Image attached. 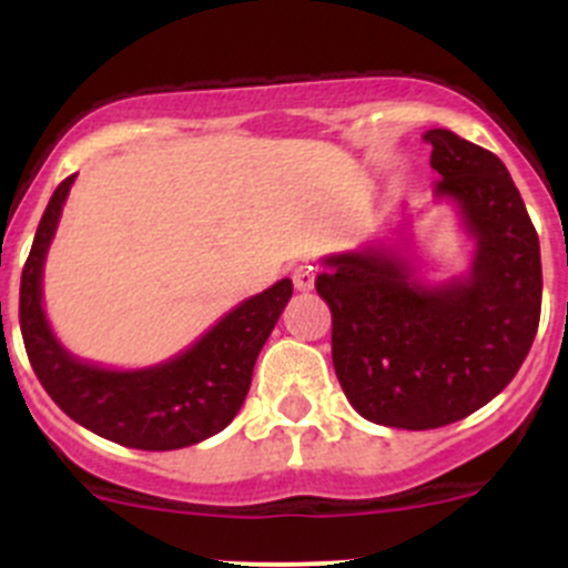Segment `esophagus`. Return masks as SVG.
I'll return each mask as SVG.
<instances>
[{
  "label": "esophagus",
  "instance_id": "obj_1",
  "mask_svg": "<svg viewBox=\"0 0 568 568\" xmlns=\"http://www.w3.org/2000/svg\"><path fill=\"white\" fill-rule=\"evenodd\" d=\"M291 280H294L296 291H311L313 283H316V268H313V266H296L294 274H291Z\"/></svg>",
  "mask_w": 568,
  "mask_h": 568
}]
</instances>
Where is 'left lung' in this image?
I'll list each match as a JSON object with an SVG mask.
<instances>
[{
  "label": "left lung",
  "instance_id": "1",
  "mask_svg": "<svg viewBox=\"0 0 568 568\" xmlns=\"http://www.w3.org/2000/svg\"><path fill=\"white\" fill-rule=\"evenodd\" d=\"M439 197L473 233L467 280L428 288L395 250L324 257L316 291L332 311V365L354 409L406 432L448 426L517 376L541 316V252L506 164L448 129L423 134Z\"/></svg>",
  "mask_w": 568,
  "mask_h": 568
}]
</instances>
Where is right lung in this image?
Returning <instances> with one entry per match:
<instances>
[{
    "label": "right lung",
    "instance_id": "1",
    "mask_svg": "<svg viewBox=\"0 0 568 568\" xmlns=\"http://www.w3.org/2000/svg\"><path fill=\"white\" fill-rule=\"evenodd\" d=\"M73 178L68 175L51 194L21 272L19 321L38 382L71 420L125 448L175 450L214 437L242 409L257 354L288 305L294 285L280 280L242 302L192 348L156 368L109 371L79 363L51 335L40 305L45 250Z\"/></svg>",
    "mask_w": 568,
    "mask_h": 568
}]
</instances>
